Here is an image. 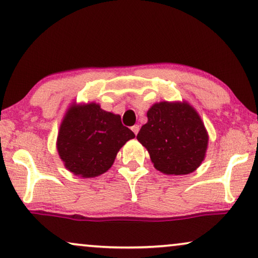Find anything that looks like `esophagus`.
<instances>
[{"label": "esophagus", "instance_id": "esophagus-1", "mask_svg": "<svg viewBox=\"0 0 258 258\" xmlns=\"http://www.w3.org/2000/svg\"><path fill=\"white\" fill-rule=\"evenodd\" d=\"M132 130L134 132V134H135V135H137L138 132H140V125H138V124L133 125V126H132Z\"/></svg>", "mask_w": 258, "mask_h": 258}]
</instances>
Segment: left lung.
Here are the masks:
<instances>
[{
    "mask_svg": "<svg viewBox=\"0 0 258 258\" xmlns=\"http://www.w3.org/2000/svg\"><path fill=\"white\" fill-rule=\"evenodd\" d=\"M137 140L148 149L154 166L166 174H188L206 154L208 135L201 118L187 103H156Z\"/></svg>",
    "mask_w": 258,
    "mask_h": 258,
    "instance_id": "8db88e82",
    "label": "left lung"
}]
</instances>
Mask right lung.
I'll return each instance as SVG.
<instances>
[{
	"instance_id": "right-lung-1",
	"label": "right lung",
	"mask_w": 258,
	"mask_h": 258,
	"mask_svg": "<svg viewBox=\"0 0 258 258\" xmlns=\"http://www.w3.org/2000/svg\"><path fill=\"white\" fill-rule=\"evenodd\" d=\"M134 137L120 115L89 103L70 108L59 129L57 148L71 172L92 178L109 170L117 151Z\"/></svg>"
}]
</instances>
